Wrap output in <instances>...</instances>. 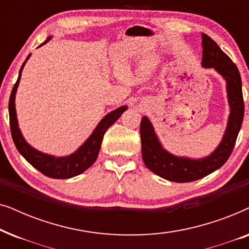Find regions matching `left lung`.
<instances>
[{
  "instance_id": "obj_1",
  "label": "left lung",
  "mask_w": 249,
  "mask_h": 249,
  "mask_svg": "<svg viewBox=\"0 0 249 249\" xmlns=\"http://www.w3.org/2000/svg\"><path fill=\"white\" fill-rule=\"evenodd\" d=\"M202 66L215 69L227 81L228 102L230 107L229 119L222 141L212 154L204 159L193 160L180 158L165 151L148 118H142V155L145 165L155 175L169 181H195L220 169L232 153L243 124L245 105L239 70L232 60L206 34H202Z\"/></svg>"
}]
</instances>
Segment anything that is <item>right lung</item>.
<instances>
[{
	"mask_svg": "<svg viewBox=\"0 0 249 249\" xmlns=\"http://www.w3.org/2000/svg\"><path fill=\"white\" fill-rule=\"evenodd\" d=\"M52 38L50 36L45 42L40 44L39 46L46 44L49 40ZM30 54L27 56L25 62L22 63L21 69L19 71V77L15 86L12 88L11 95H10L9 101V115H10V128H11V135L13 142H15L17 149H18L20 154L32 164L34 168L42 172L50 178L53 179H69L72 177H76L80 173L93 165V163L96 161L98 152H100L102 141H103V136L105 131L121 117V114L127 110V107H118L117 110L110 112V113L105 115V117L100 121L95 130L91 132V135L87 138V141L77 149L76 152L68 156H61V158H56V156L45 154L37 151L34 147H32L28 142L25 141L23 136L20 131L18 125V119H17V112H16V104L15 98L17 88L19 86L20 78H21V71L25 67L27 60L29 59Z\"/></svg>",
	"mask_w": 249,
	"mask_h": 249,
	"instance_id": "1",
	"label": "right lung"
}]
</instances>
